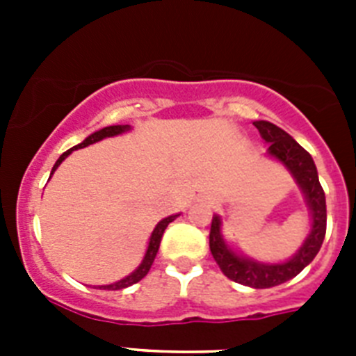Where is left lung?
Segmentation results:
<instances>
[{
    "mask_svg": "<svg viewBox=\"0 0 356 356\" xmlns=\"http://www.w3.org/2000/svg\"><path fill=\"white\" fill-rule=\"evenodd\" d=\"M253 124L260 131V137L266 140V144H269L266 155L275 159L291 172L303 194L310 213V232L300 250L285 262H259L229 246L222 235L221 216L216 213L210 226V251L222 275L229 280L251 289H269L298 276L316 259L326 234V197L310 153L296 143L287 131L273 122L254 121Z\"/></svg>",
    "mask_w": 356,
    "mask_h": 356,
    "instance_id": "obj_1",
    "label": "left lung"
}]
</instances>
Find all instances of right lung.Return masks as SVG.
Listing matches in <instances>:
<instances>
[{
  "label": "right lung",
  "instance_id": "add662e5",
  "mask_svg": "<svg viewBox=\"0 0 356 356\" xmlns=\"http://www.w3.org/2000/svg\"><path fill=\"white\" fill-rule=\"evenodd\" d=\"M130 130H131L130 124H114V127H105V128H102V130L94 131V134H90L89 137L83 140V143L76 144L74 147H71V149H67L65 153H62L60 159L56 160L55 165H53L49 178H51L53 172L56 171V168H58V165H60V163L64 162V160L67 159V156L71 155L74 149H81V147H87V146H90V144H94V143H99V140L106 139V137H115V135L127 134V131H130ZM178 216H180V213H172V216L165 217V219H162V221H160L159 225L155 226V229L151 232V237H149V242H147V248H146V253H144V257H143V262L137 266V269H135V271H131L130 275L124 276L122 280H118V282H114V284L97 285V289H102V291H121V289H127V287H130V285L140 282V280H143L144 276L149 273L151 266H153V260H155L156 253H159L160 241H162L163 232H165V228H168L169 222L175 221Z\"/></svg>",
  "mask_w": 356,
  "mask_h": 356
}]
</instances>
